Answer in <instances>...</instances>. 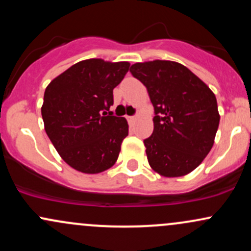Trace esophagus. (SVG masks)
<instances>
[{
  "label": "esophagus",
  "mask_w": 251,
  "mask_h": 251,
  "mask_svg": "<svg viewBox=\"0 0 251 251\" xmlns=\"http://www.w3.org/2000/svg\"><path fill=\"white\" fill-rule=\"evenodd\" d=\"M127 120H128V123L131 124V125H133V124L135 123V120H137V117H127Z\"/></svg>",
  "instance_id": "34e87169"
}]
</instances>
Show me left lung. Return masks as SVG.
Masks as SVG:
<instances>
[{
  "label": "left lung",
  "mask_w": 251,
  "mask_h": 251,
  "mask_svg": "<svg viewBox=\"0 0 251 251\" xmlns=\"http://www.w3.org/2000/svg\"><path fill=\"white\" fill-rule=\"evenodd\" d=\"M129 72L148 88L153 132L144 140L150 166L164 177H181L203 162L220 125L215 94L180 63L138 62Z\"/></svg>",
  "instance_id": "1"
}]
</instances>
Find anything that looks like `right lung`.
Instances as JSON below:
<instances>
[{"label": "right lung", "instance_id": "right-lung-1", "mask_svg": "<svg viewBox=\"0 0 251 251\" xmlns=\"http://www.w3.org/2000/svg\"><path fill=\"white\" fill-rule=\"evenodd\" d=\"M129 63L83 60L47 86L41 114L46 133L68 165L99 174L114 165L128 135L125 118L113 116V88Z\"/></svg>", "mask_w": 251, "mask_h": 251}]
</instances>
